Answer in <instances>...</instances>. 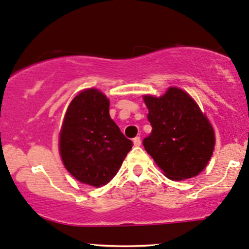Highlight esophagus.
Masks as SVG:
<instances>
[{"mask_svg": "<svg viewBox=\"0 0 249 249\" xmlns=\"http://www.w3.org/2000/svg\"><path fill=\"white\" fill-rule=\"evenodd\" d=\"M133 143H134V146H140V145H142V139H140V137L134 138Z\"/></svg>", "mask_w": 249, "mask_h": 249, "instance_id": "1", "label": "esophagus"}]
</instances>
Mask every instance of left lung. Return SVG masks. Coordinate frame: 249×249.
<instances>
[{
  "label": "left lung",
  "instance_id": "obj_1",
  "mask_svg": "<svg viewBox=\"0 0 249 249\" xmlns=\"http://www.w3.org/2000/svg\"><path fill=\"white\" fill-rule=\"evenodd\" d=\"M152 132L142 140L146 152L170 179L198 175L210 160L214 132L193 98L178 88L161 97L145 96Z\"/></svg>",
  "mask_w": 249,
  "mask_h": 249
}]
</instances>
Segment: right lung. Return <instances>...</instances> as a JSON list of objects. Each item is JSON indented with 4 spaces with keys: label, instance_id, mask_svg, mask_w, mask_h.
I'll use <instances>...</instances> for the list:
<instances>
[{
    "label": "right lung",
    "instance_id": "right-lung-1",
    "mask_svg": "<svg viewBox=\"0 0 249 249\" xmlns=\"http://www.w3.org/2000/svg\"><path fill=\"white\" fill-rule=\"evenodd\" d=\"M59 145L66 169L77 181L100 187L111 181L133 142L110 118L106 95L87 89L68 107Z\"/></svg>",
    "mask_w": 249,
    "mask_h": 249
}]
</instances>
